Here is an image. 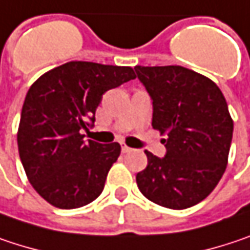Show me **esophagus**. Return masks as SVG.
Listing matches in <instances>:
<instances>
[{
  "instance_id": "34e87169",
  "label": "esophagus",
  "mask_w": 250,
  "mask_h": 250,
  "mask_svg": "<svg viewBox=\"0 0 250 250\" xmlns=\"http://www.w3.org/2000/svg\"><path fill=\"white\" fill-rule=\"evenodd\" d=\"M131 150H133V148L128 147V146H125V143H122V151H123V153H130Z\"/></svg>"
}]
</instances>
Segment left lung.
Here are the masks:
<instances>
[{
  "mask_svg": "<svg viewBox=\"0 0 250 250\" xmlns=\"http://www.w3.org/2000/svg\"><path fill=\"white\" fill-rule=\"evenodd\" d=\"M153 104V128L166 134L165 157L146 151L136 176L143 196L169 209H188L213 192L226 170L233 122L212 80L180 65L134 67Z\"/></svg>",
  "mask_w": 250,
  "mask_h": 250,
  "instance_id": "1",
  "label": "left lung"
}]
</instances>
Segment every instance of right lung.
Here are the masks:
<instances>
[{
  "instance_id": "add662e5",
  "label": "right lung",
  "mask_w": 250,
  "mask_h": 250,
  "mask_svg": "<svg viewBox=\"0 0 250 250\" xmlns=\"http://www.w3.org/2000/svg\"><path fill=\"white\" fill-rule=\"evenodd\" d=\"M136 79L133 68L70 61L30 87L18 127L20 159L30 183L48 203L77 209L96 200L120 156L119 143L84 140L107 90Z\"/></svg>"
}]
</instances>
